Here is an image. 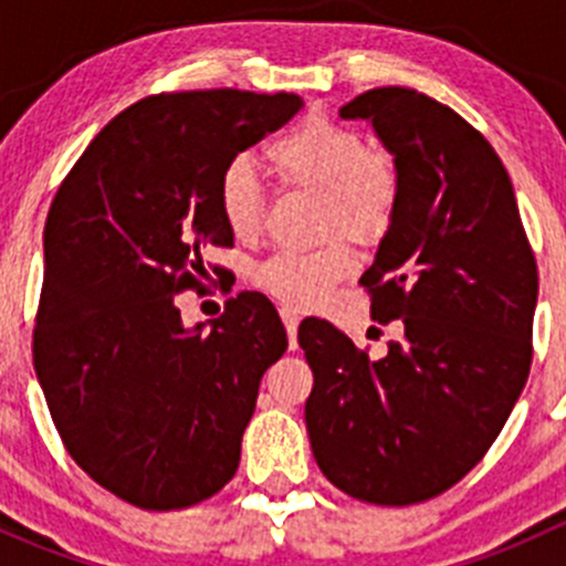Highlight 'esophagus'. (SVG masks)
Here are the masks:
<instances>
[{
  "instance_id": "esophagus-1",
  "label": "esophagus",
  "mask_w": 566,
  "mask_h": 566,
  "mask_svg": "<svg viewBox=\"0 0 566 566\" xmlns=\"http://www.w3.org/2000/svg\"><path fill=\"white\" fill-rule=\"evenodd\" d=\"M279 315H282V323L284 328H287V336H290V347H295V334H298V312L290 310V306H282L279 310Z\"/></svg>"
}]
</instances>
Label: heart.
<instances>
[{
    "label": "heart",
    "mask_w": 566,
    "mask_h": 566,
    "mask_svg": "<svg viewBox=\"0 0 566 566\" xmlns=\"http://www.w3.org/2000/svg\"><path fill=\"white\" fill-rule=\"evenodd\" d=\"M268 161L284 186L323 197L319 232H345L356 241H375L391 227L402 202V167L389 147L369 145L358 128L331 117H306L268 145ZM221 219L241 241L260 232L265 186L247 161H232L219 177ZM353 271V254L342 238L312 251H276L251 268L254 287L282 304L306 310Z\"/></svg>",
    "instance_id": "1"
}]
</instances>
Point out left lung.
<instances>
[{
	"label": "left lung",
	"mask_w": 566,
	"mask_h": 566,
	"mask_svg": "<svg viewBox=\"0 0 566 566\" xmlns=\"http://www.w3.org/2000/svg\"><path fill=\"white\" fill-rule=\"evenodd\" d=\"M339 114L373 119L402 167V202L358 282L399 342L375 358L325 319L301 323L306 432L342 493L410 506L454 488L504 430L534 356L536 260L499 153L454 108L378 87Z\"/></svg>",
	"instance_id": "left-lung-1"
}]
</instances>
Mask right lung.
Masks as SVG:
<instances>
[{
	"instance_id": "1",
	"label": "right lung",
	"mask_w": 566,
	"mask_h": 566,
	"mask_svg": "<svg viewBox=\"0 0 566 566\" xmlns=\"http://www.w3.org/2000/svg\"><path fill=\"white\" fill-rule=\"evenodd\" d=\"M298 108L293 93L150 95L56 188L32 361L67 454L139 510L202 504L235 476L262 375L287 350L265 295L227 301L208 334L182 328L175 298L202 287L205 249L232 247L221 172Z\"/></svg>"
}]
</instances>
